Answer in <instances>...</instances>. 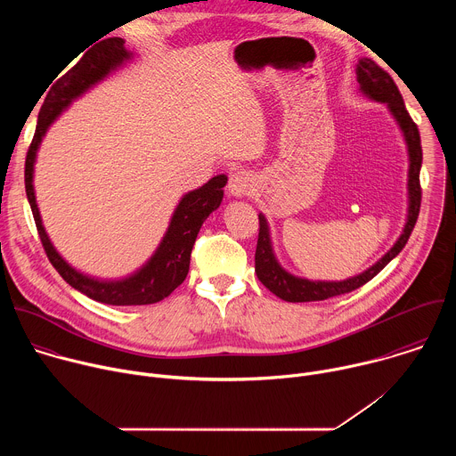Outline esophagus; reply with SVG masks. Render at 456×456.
Wrapping results in <instances>:
<instances>
[{"instance_id": "obj_1", "label": "esophagus", "mask_w": 456, "mask_h": 456, "mask_svg": "<svg viewBox=\"0 0 456 456\" xmlns=\"http://www.w3.org/2000/svg\"><path fill=\"white\" fill-rule=\"evenodd\" d=\"M254 189V176L252 173L240 169L229 176V192L232 197H245Z\"/></svg>"}]
</instances>
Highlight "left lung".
<instances>
[{"label": "left lung", "instance_id": "8db88e82", "mask_svg": "<svg viewBox=\"0 0 456 456\" xmlns=\"http://www.w3.org/2000/svg\"><path fill=\"white\" fill-rule=\"evenodd\" d=\"M357 83L361 90L380 102H386L389 111L394 113L397 118L403 134L408 142V151H410V213H408V222L404 227V232L397 240V243L389 248L379 262L364 271L362 274L345 280V281H308L301 280L296 276H290L285 273L280 264L276 262V257L273 254L271 247V236H269V225L265 222V216L259 215V232H257V245H256V274L273 294L278 297L290 301V303H305V301H322L334 296L348 294L364 283H368L371 278H375L392 259L404 248L408 243L411 231L417 224L419 211H420V202H422V187H420V166H422V146H420V134L419 127L410 117L403 95L394 83L392 76H389L386 70H382L379 64L371 59H361L357 64Z\"/></svg>", "mask_w": 456, "mask_h": 456}]
</instances>
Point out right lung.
<instances>
[{"instance_id":"add662e5","label":"right lung","mask_w":456,"mask_h":456,"mask_svg":"<svg viewBox=\"0 0 456 456\" xmlns=\"http://www.w3.org/2000/svg\"><path fill=\"white\" fill-rule=\"evenodd\" d=\"M127 57L129 53L124 48V41L120 37H108L104 41H99L95 46H92L67 74L53 83V86L50 88L39 110L36 134L28 146L27 160H25L27 199H28L34 222L50 264L61 274V278L69 285H72L76 290L83 292L85 296L99 303L117 305V306L159 303L164 297H167L185 280L189 273L191 250H192L194 240H197V234L204 220L220 206L224 199L222 187L227 183V176L218 175L200 189L187 192L180 200L171 218L169 229L160 247L157 248V252L153 254L150 262L132 278H126L122 281L92 280L74 271L55 252L41 224V216L37 211L36 197H34L32 171H34L37 146L41 142V137L46 132V127L62 111V108H67L72 102V99L81 95L94 83L101 81L110 70L117 69L118 64Z\"/></svg>"}]
</instances>
